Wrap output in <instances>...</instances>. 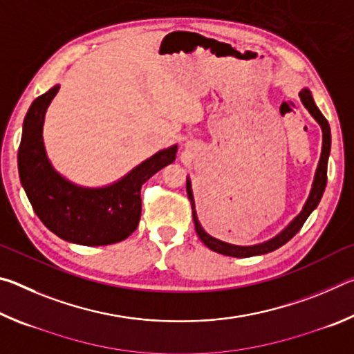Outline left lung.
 I'll use <instances>...</instances> for the list:
<instances>
[{
  "mask_svg": "<svg viewBox=\"0 0 354 354\" xmlns=\"http://www.w3.org/2000/svg\"><path fill=\"white\" fill-rule=\"evenodd\" d=\"M299 100H301L303 106L309 111L310 115L314 117L317 123L320 124L322 128V134H323V142H322V153H320V159L319 164H317L315 169V175H314V181H313V187H310L309 196L304 206L301 209L295 218H293L289 225H287L283 231L278 232L277 236L268 239L266 242L261 243H254V245H232L220 241V239H215L211 234L203 230V226L198 220V215H196L195 211V200H194V192H192V183L190 178L187 176V183H185V189H187V195L189 200L192 203V215H194V223H195V231L198 237L201 239V242L206 245L207 248H211L215 253L225 254V256H232V257H251V256H259V254H266L270 253V251L278 250L279 247H283L284 243H287L290 239L297 234V232L301 230V226L304 225V221L308 220V217L313 214L314 209L319 206V203L323 196V192H325L326 187V171H328V159H329V151H331V129H329V124L326 122V118L323 117V113L319 111V107L315 106L313 93L308 87H303L299 91Z\"/></svg>",
  "mask_w": 354,
  "mask_h": 354,
  "instance_id": "8db88e82",
  "label": "left lung"
}]
</instances>
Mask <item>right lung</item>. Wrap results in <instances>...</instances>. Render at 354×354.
I'll return each mask as SVG.
<instances>
[{"mask_svg":"<svg viewBox=\"0 0 354 354\" xmlns=\"http://www.w3.org/2000/svg\"><path fill=\"white\" fill-rule=\"evenodd\" d=\"M59 88L57 84L35 98L23 122L19 148L23 189L41 223L64 241L86 247L122 242L139 225L142 184L176 159L178 145L160 149L103 187L71 183L53 167L44 143L45 113Z\"/></svg>","mask_w":354,"mask_h":354,"instance_id":"obj_1","label":"right lung"}]
</instances>
